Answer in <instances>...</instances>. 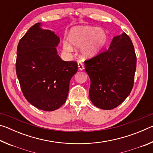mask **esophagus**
Listing matches in <instances>:
<instances>
[{
	"instance_id": "34e87169",
	"label": "esophagus",
	"mask_w": 153,
	"mask_h": 153,
	"mask_svg": "<svg viewBox=\"0 0 153 153\" xmlns=\"http://www.w3.org/2000/svg\"><path fill=\"white\" fill-rule=\"evenodd\" d=\"M77 65H78V69L79 71H82L83 69H84V65H83V64L81 63V62H79V63H77Z\"/></svg>"
}]
</instances>
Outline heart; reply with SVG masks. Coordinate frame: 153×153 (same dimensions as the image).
Wrapping results in <instances>:
<instances>
[{
	"label": "heart",
	"mask_w": 153,
	"mask_h": 153,
	"mask_svg": "<svg viewBox=\"0 0 153 153\" xmlns=\"http://www.w3.org/2000/svg\"><path fill=\"white\" fill-rule=\"evenodd\" d=\"M108 33L102 28L93 26H76L71 28L67 36L69 45L65 43L63 48L71 51L72 48L82 47L81 55L84 59L97 56L107 46Z\"/></svg>",
	"instance_id": "obj_1"
}]
</instances>
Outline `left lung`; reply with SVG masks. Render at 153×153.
Wrapping results in <instances>:
<instances>
[{"instance_id": "left-lung-1", "label": "left lung", "mask_w": 153, "mask_h": 153, "mask_svg": "<svg viewBox=\"0 0 153 153\" xmlns=\"http://www.w3.org/2000/svg\"><path fill=\"white\" fill-rule=\"evenodd\" d=\"M84 65L90 79L89 97L96 107L113 109L128 97L134 86L136 56L125 32L113 37L108 50Z\"/></svg>"}]
</instances>
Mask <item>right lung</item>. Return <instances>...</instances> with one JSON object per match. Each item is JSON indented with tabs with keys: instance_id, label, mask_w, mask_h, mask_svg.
<instances>
[{
	"instance_id": "right-lung-1",
	"label": "right lung",
	"mask_w": 153,
	"mask_h": 153,
	"mask_svg": "<svg viewBox=\"0 0 153 153\" xmlns=\"http://www.w3.org/2000/svg\"><path fill=\"white\" fill-rule=\"evenodd\" d=\"M41 25H33L19 40L16 73L27 101L39 109L53 111L65 102L77 64L62 60L56 48L60 38Z\"/></svg>"
}]
</instances>
